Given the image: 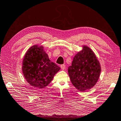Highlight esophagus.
<instances>
[{"label":"esophagus","mask_w":121,"mask_h":121,"mask_svg":"<svg viewBox=\"0 0 121 121\" xmlns=\"http://www.w3.org/2000/svg\"><path fill=\"white\" fill-rule=\"evenodd\" d=\"M60 67H61V69H62V70H64L65 68V65H60Z\"/></svg>","instance_id":"34e87169"}]
</instances>
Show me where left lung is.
I'll list each match as a JSON object with an SVG mask.
<instances>
[{
  "label": "left lung",
  "mask_w": 121,
  "mask_h": 121,
  "mask_svg": "<svg viewBox=\"0 0 121 121\" xmlns=\"http://www.w3.org/2000/svg\"><path fill=\"white\" fill-rule=\"evenodd\" d=\"M73 57L68 69L73 85L78 91L84 92L95 86L99 78L101 68L93 51L86 45Z\"/></svg>",
  "instance_id": "left-lung-1"
}]
</instances>
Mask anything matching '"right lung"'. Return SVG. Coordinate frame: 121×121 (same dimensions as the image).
I'll return each instance as SVG.
<instances>
[{
  "label": "right lung",
  "mask_w": 121,
  "mask_h": 121,
  "mask_svg": "<svg viewBox=\"0 0 121 121\" xmlns=\"http://www.w3.org/2000/svg\"><path fill=\"white\" fill-rule=\"evenodd\" d=\"M22 72L29 84L37 89L47 86L60 70L49 59L42 45H35L28 49L22 62Z\"/></svg>",
  "instance_id": "right-lung-1"
}]
</instances>
